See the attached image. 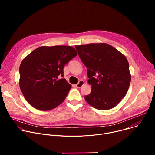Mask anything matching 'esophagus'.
<instances>
[{
  "label": "esophagus",
  "mask_w": 155,
  "mask_h": 155,
  "mask_svg": "<svg viewBox=\"0 0 155 155\" xmlns=\"http://www.w3.org/2000/svg\"><path fill=\"white\" fill-rule=\"evenodd\" d=\"M84 81L83 80H80L79 81V82H78V83H77L75 86H76V87H78V88H80L83 84H84Z\"/></svg>",
  "instance_id": "34e87169"
}]
</instances>
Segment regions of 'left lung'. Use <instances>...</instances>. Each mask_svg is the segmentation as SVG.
<instances>
[{"mask_svg": "<svg viewBox=\"0 0 155 155\" xmlns=\"http://www.w3.org/2000/svg\"><path fill=\"white\" fill-rule=\"evenodd\" d=\"M75 48L91 85V93L84 96L86 101L98 110L115 107L126 96L131 80L126 58L104 43L76 45Z\"/></svg>", "mask_w": 155, "mask_h": 155, "instance_id": "1", "label": "left lung"}]
</instances>
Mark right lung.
<instances>
[{"mask_svg":"<svg viewBox=\"0 0 155 155\" xmlns=\"http://www.w3.org/2000/svg\"><path fill=\"white\" fill-rule=\"evenodd\" d=\"M69 46L40 47L28 55L19 67V87L28 103L47 111L59 105L71 85L64 78V66L77 56Z\"/></svg>","mask_w":155,"mask_h":155,"instance_id":"right-lung-1","label":"right lung"}]
</instances>
